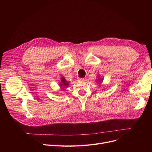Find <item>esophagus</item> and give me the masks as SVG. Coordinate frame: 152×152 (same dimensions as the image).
<instances>
[{"label": "esophagus", "instance_id": "34e87169", "mask_svg": "<svg viewBox=\"0 0 152 152\" xmlns=\"http://www.w3.org/2000/svg\"><path fill=\"white\" fill-rule=\"evenodd\" d=\"M78 80H80V81H83V80H85V78H84V77H83V78H79Z\"/></svg>", "mask_w": 152, "mask_h": 152}]
</instances>
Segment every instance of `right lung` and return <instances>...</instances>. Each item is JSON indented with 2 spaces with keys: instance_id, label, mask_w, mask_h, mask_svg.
Masks as SVG:
<instances>
[{
  "instance_id": "obj_1",
  "label": "right lung",
  "mask_w": 152,
  "mask_h": 152,
  "mask_svg": "<svg viewBox=\"0 0 152 152\" xmlns=\"http://www.w3.org/2000/svg\"><path fill=\"white\" fill-rule=\"evenodd\" d=\"M62 79V84H60L61 85H63V86H67L69 85V83L67 82L66 81V80H65V79L63 77L61 79Z\"/></svg>"
}]
</instances>
